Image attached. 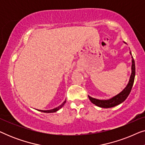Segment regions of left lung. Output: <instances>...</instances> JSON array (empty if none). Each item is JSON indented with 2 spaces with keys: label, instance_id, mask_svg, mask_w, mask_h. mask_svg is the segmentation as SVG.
Returning <instances> with one entry per match:
<instances>
[{
  "label": "left lung",
  "instance_id": "1",
  "mask_svg": "<svg viewBox=\"0 0 145 145\" xmlns=\"http://www.w3.org/2000/svg\"><path fill=\"white\" fill-rule=\"evenodd\" d=\"M125 43V42H124ZM130 54L132 56L131 52L130 51ZM132 59V65H131V74L130 76L129 80L127 85L125 88L120 93L117 94L116 96L112 97V98L108 99V100H98L88 96V98L91 101L92 104L96 105V106L100 107V108H113V107L118 106V105L121 104L126 100L129 95L133 85L134 83L135 76V61L133 56L131 57Z\"/></svg>",
  "mask_w": 145,
  "mask_h": 145
}]
</instances>
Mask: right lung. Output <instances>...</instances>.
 <instances>
[{"instance_id":"add662e5","label":"right lung","mask_w":145,"mask_h":145,"mask_svg":"<svg viewBox=\"0 0 145 145\" xmlns=\"http://www.w3.org/2000/svg\"><path fill=\"white\" fill-rule=\"evenodd\" d=\"M65 102H66V100H65V101H64V102L62 104H61L60 106L57 107V108H55L54 109H52V110H38V111H39V112H44V113H53V112H57V111L60 110V109L62 108V107L64 106Z\"/></svg>"}]
</instances>
